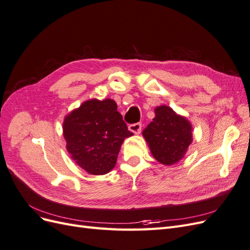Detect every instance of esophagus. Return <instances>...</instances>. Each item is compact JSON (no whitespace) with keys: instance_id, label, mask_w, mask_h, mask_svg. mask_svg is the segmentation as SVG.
Wrapping results in <instances>:
<instances>
[{"instance_id":"obj_1","label":"esophagus","mask_w":250,"mask_h":250,"mask_svg":"<svg viewBox=\"0 0 250 250\" xmlns=\"http://www.w3.org/2000/svg\"><path fill=\"white\" fill-rule=\"evenodd\" d=\"M128 128H129V130L131 132H133L134 134H140L141 130H142V124L141 123H135V124H131L128 126Z\"/></svg>"}]
</instances>
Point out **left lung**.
I'll use <instances>...</instances> for the list:
<instances>
[{
	"label": "left lung",
	"mask_w": 250,
	"mask_h": 250,
	"mask_svg": "<svg viewBox=\"0 0 250 250\" xmlns=\"http://www.w3.org/2000/svg\"><path fill=\"white\" fill-rule=\"evenodd\" d=\"M154 113L152 122L142 134L155 160L165 166H172L183 160L193 142L192 124L167 105L155 107Z\"/></svg>",
	"instance_id": "left-lung-1"
}]
</instances>
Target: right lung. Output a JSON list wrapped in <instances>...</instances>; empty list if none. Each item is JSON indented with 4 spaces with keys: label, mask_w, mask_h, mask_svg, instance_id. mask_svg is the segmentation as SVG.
<instances>
[{
    "label": "right lung",
    "mask_w": 250,
    "mask_h": 250,
    "mask_svg": "<svg viewBox=\"0 0 250 250\" xmlns=\"http://www.w3.org/2000/svg\"><path fill=\"white\" fill-rule=\"evenodd\" d=\"M117 108L112 99H90L64 118L67 152L92 175H103L115 168L124 140L133 135Z\"/></svg>",
    "instance_id": "obj_1"
}]
</instances>
